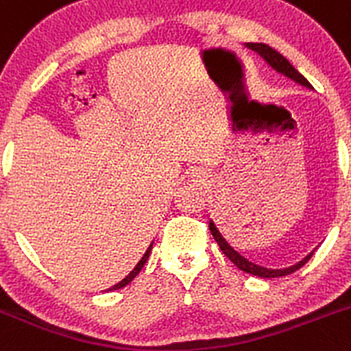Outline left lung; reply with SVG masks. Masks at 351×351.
Masks as SVG:
<instances>
[{"instance_id":"1","label":"left lung","mask_w":351,"mask_h":351,"mask_svg":"<svg viewBox=\"0 0 351 351\" xmlns=\"http://www.w3.org/2000/svg\"><path fill=\"white\" fill-rule=\"evenodd\" d=\"M247 47H249L250 50L256 51L257 56L261 57V59L265 60V62L268 64L271 69H275L278 75L287 76L289 80H292V82H295L298 85H301V86H306V88H313V86L310 85V82H308V80L304 78L303 75H301L300 71L295 69V67L292 66V64L289 62V60L285 59L282 53H278L276 50H273L271 47H268V45H265V43H247ZM208 228H210L212 237L215 239L217 245L221 247V250H223L224 256H226L228 259H230V261L233 263V265L237 266L239 269L249 273V275L259 276V278H278V276L291 275V273H294V271H298L300 268H303V266L306 265L308 261H310V257L313 256V252H315V249H313L310 254H308V256H304L301 261H298L295 265L289 266V268H280V269L265 268V266L256 265V263L249 261L247 257H243L240 252H237V250H234L233 247H231L230 243L226 242V239H224L223 234H221V231L217 230V226H215L214 221H212V219H210V223H208Z\"/></svg>"}]
</instances>
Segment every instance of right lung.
Listing matches in <instances>:
<instances>
[{
	"instance_id": "obj_1",
	"label": "right lung",
	"mask_w": 351,
	"mask_h": 351,
	"mask_svg": "<svg viewBox=\"0 0 351 351\" xmlns=\"http://www.w3.org/2000/svg\"><path fill=\"white\" fill-rule=\"evenodd\" d=\"M151 249H153V242L149 243V247H147V249H146V252H144V256L141 257V261L137 263L136 266H134V269H132V271L128 273L127 276H125L123 280H121V282H118V284H114V285H112V287H109L108 291H117V289H121V287H125V285H128V284H130V282L134 280V278H136L137 275H139V271H141V269H143V266L146 265L147 257H149V254H151Z\"/></svg>"
}]
</instances>
